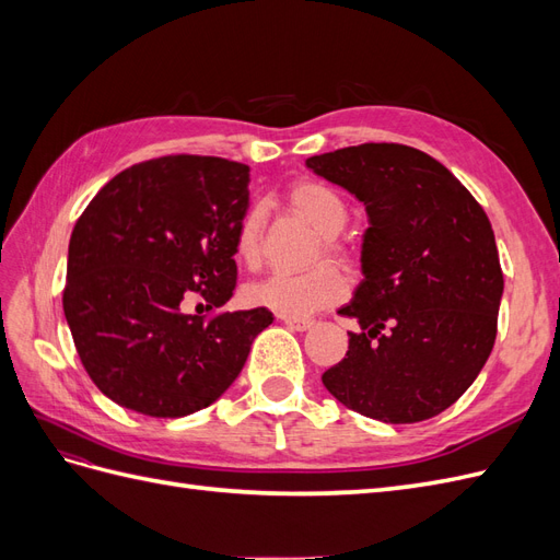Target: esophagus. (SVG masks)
<instances>
[{"label": "esophagus", "instance_id": "esophagus-1", "mask_svg": "<svg viewBox=\"0 0 560 560\" xmlns=\"http://www.w3.org/2000/svg\"><path fill=\"white\" fill-rule=\"evenodd\" d=\"M287 327L292 331H306L313 327V319L311 317H280Z\"/></svg>", "mask_w": 560, "mask_h": 560}]
</instances>
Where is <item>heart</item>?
<instances>
[{
	"instance_id": "b5f03b06",
	"label": "heart",
	"mask_w": 560,
	"mask_h": 560,
	"mask_svg": "<svg viewBox=\"0 0 560 560\" xmlns=\"http://www.w3.org/2000/svg\"><path fill=\"white\" fill-rule=\"evenodd\" d=\"M292 210L308 222L322 238V249L331 259H343L346 249L334 238L348 224V206L331 186L301 179L290 189ZM319 249V257H322ZM261 252V210L252 208L235 233V257L241 264L254 266ZM245 303L252 308H264L282 317H303L322 311L348 296L346 276L331 264L315 266L306 273H273L245 287Z\"/></svg>"
}]
</instances>
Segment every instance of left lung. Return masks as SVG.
Listing matches in <instances>:
<instances>
[{"label":"left lung","instance_id":"obj_1","mask_svg":"<svg viewBox=\"0 0 560 560\" xmlns=\"http://www.w3.org/2000/svg\"><path fill=\"white\" fill-rule=\"evenodd\" d=\"M306 165L369 217L364 280L338 311L360 334L348 331L346 358L322 383L393 425L439 416L479 376L498 334L504 280L483 208L448 167L406 144L346 147Z\"/></svg>","mask_w":560,"mask_h":560}]
</instances>
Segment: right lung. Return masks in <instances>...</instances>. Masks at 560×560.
<instances>
[{"label": "right lung", "instance_id": "right-lung-1", "mask_svg": "<svg viewBox=\"0 0 560 560\" xmlns=\"http://www.w3.org/2000/svg\"><path fill=\"white\" fill-rule=\"evenodd\" d=\"M249 167L217 156H161L118 173L83 210L67 252L62 308L91 381L154 418L206 409L238 378L273 313L186 315L233 296L235 233Z\"/></svg>", "mask_w": 560, "mask_h": 560}]
</instances>
